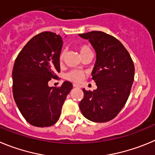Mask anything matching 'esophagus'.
I'll use <instances>...</instances> for the list:
<instances>
[{
  "instance_id": "esophagus-1",
  "label": "esophagus",
  "mask_w": 155,
  "mask_h": 155,
  "mask_svg": "<svg viewBox=\"0 0 155 155\" xmlns=\"http://www.w3.org/2000/svg\"><path fill=\"white\" fill-rule=\"evenodd\" d=\"M73 87H76V88H81V86L79 84H76V83H74L73 84Z\"/></svg>"
}]
</instances>
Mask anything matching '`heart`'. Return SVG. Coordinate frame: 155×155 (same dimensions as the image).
Listing matches in <instances>:
<instances>
[{
    "instance_id": "heart-1",
    "label": "heart",
    "mask_w": 155,
    "mask_h": 155,
    "mask_svg": "<svg viewBox=\"0 0 155 155\" xmlns=\"http://www.w3.org/2000/svg\"><path fill=\"white\" fill-rule=\"evenodd\" d=\"M79 52H80V55H83L85 52L88 51H90V48L88 45H82L79 47ZM65 51L64 49H62L59 53V55H58V60L62 62L64 59V57H65ZM85 76V73L81 70H77V69H74V70H72L70 72H69L66 74L65 77L66 79H69V80L72 81V82H76V83H78V82H80L82 79H83Z\"/></svg>"
}]
</instances>
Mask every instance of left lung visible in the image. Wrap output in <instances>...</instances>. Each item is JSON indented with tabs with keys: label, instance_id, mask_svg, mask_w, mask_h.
<instances>
[{
	"label": "left lung",
	"instance_id": "1",
	"mask_svg": "<svg viewBox=\"0 0 155 155\" xmlns=\"http://www.w3.org/2000/svg\"><path fill=\"white\" fill-rule=\"evenodd\" d=\"M79 35L89 40L97 53L92 79L97 86L93 91L83 89L79 109L90 120L107 122L126 104L134 79V65L127 50L114 36L99 31Z\"/></svg>",
	"mask_w": 155,
	"mask_h": 155
}]
</instances>
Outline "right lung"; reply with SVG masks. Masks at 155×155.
I'll list each match as a JSON object with an SVG mask.
<instances>
[{"label": "right lung", "instance_id": "obj_1", "mask_svg": "<svg viewBox=\"0 0 155 155\" xmlns=\"http://www.w3.org/2000/svg\"><path fill=\"white\" fill-rule=\"evenodd\" d=\"M62 37L44 31L24 46L15 59L12 72L14 99L24 118L35 127H50L60 117L62 107L72 84L65 81L59 87L48 82L60 72L58 55Z\"/></svg>", "mask_w": 155, "mask_h": 155}]
</instances>
